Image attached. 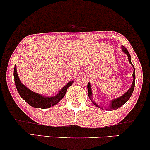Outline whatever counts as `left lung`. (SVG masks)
Instances as JSON below:
<instances>
[{
  "label": "left lung",
  "instance_id": "8db88e82",
  "mask_svg": "<svg viewBox=\"0 0 150 150\" xmlns=\"http://www.w3.org/2000/svg\"><path fill=\"white\" fill-rule=\"evenodd\" d=\"M122 51L124 52L125 54H127V55L128 56V59H129V62L132 64V66H133L134 69V66L133 64H132V62H131V56H130V54L129 53L128 50H127V48H125V46H122ZM133 77H134V80H133V83H132V86H131V88L129 89V90L127 91L125 93L123 96H121V97L117 98V99H115L113 100L112 102H111V107H110L109 109H113V110H115V109H117L119 107H122V106L124 105L125 102H127L131 96H132V94L133 93V91L134 90V86H135V79H136V76H135V69H134V73H133ZM87 88H88V97L90 98L91 100V95H92V92H91V85L90 84H88L87 85ZM93 103L96 106V107H100L99 106H98L97 104L95 103V102H93Z\"/></svg>",
  "mask_w": 150,
  "mask_h": 150
}]
</instances>
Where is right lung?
<instances>
[{
	"instance_id": "add662e5",
	"label": "right lung",
	"mask_w": 150,
	"mask_h": 150,
	"mask_svg": "<svg viewBox=\"0 0 150 150\" xmlns=\"http://www.w3.org/2000/svg\"><path fill=\"white\" fill-rule=\"evenodd\" d=\"M14 77L15 85L18 93L23 99L27 103L29 104L32 107L35 108H41V109H48L50 107L57 105L65 96L67 88L73 84V81H70L65 86L62 88V90L59 92L57 95L53 97H44L40 94H38L28 88L25 85L21 82L19 77L17 74L16 65L14 66Z\"/></svg>"
}]
</instances>
